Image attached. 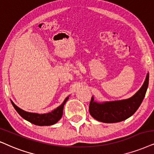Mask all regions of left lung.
I'll use <instances>...</instances> for the list:
<instances>
[{
  "mask_svg": "<svg viewBox=\"0 0 154 154\" xmlns=\"http://www.w3.org/2000/svg\"><path fill=\"white\" fill-rule=\"evenodd\" d=\"M148 73L139 90L129 99L112 102L98 103L93 97L89 103V113L93 118L104 123H116L129 118L137 112L144 98L149 85Z\"/></svg>",
  "mask_w": 154,
  "mask_h": 154,
  "instance_id": "8db88e82",
  "label": "left lung"
}]
</instances>
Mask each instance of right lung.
I'll return each mask as SVG.
<instances>
[{
    "label": "right lung",
    "mask_w": 154,
    "mask_h": 154,
    "mask_svg": "<svg viewBox=\"0 0 154 154\" xmlns=\"http://www.w3.org/2000/svg\"><path fill=\"white\" fill-rule=\"evenodd\" d=\"M68 99H69V97H66V99L64 100L63 104L58 106V107L56 108L55 109L52 111L51 112L42 114L25 112V111L21 109L20 108L17 107L12 101H11V103H12L15 109L17 111V112L24 119L28 121L29 122L35 124V125L50 126L56 124L58 121L61 119L63 114L64 105L65 104V103L67 101Z\"/></svg>",
    "instance_id": "right-lung-1"
}]
</instances>
